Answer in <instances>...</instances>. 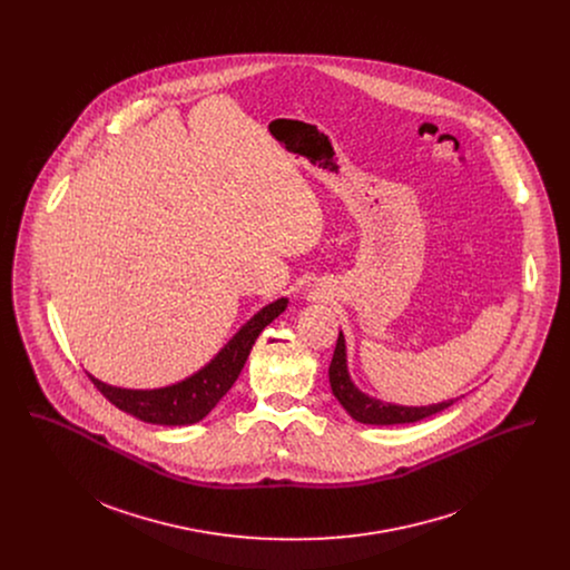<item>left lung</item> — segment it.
Returning <instances> with one entry per match:
<instances>
[{"label": "left lung", "instance_id": "left-lung-1", "mask_svg": "<svg viewBox=\"0 0 570 570\" xmlns=\"http://www.w3.org/2000/svg\"><path fill=\"white\" fill-rule=\"evenodd\" d=\"M328 384L335 395V400L342 404V407L360 423H371V425H395V423H414L421 419H428L445 407L452 406L456 400H448L441 404H430V406H400V404H386L380 402L366 393H362L355 382L348 375V360H346V340L344 333L340 331L337 344L333 351V360L328 366Z\"/></svg>", "mask_w": 570, "mask_h": 570}]
</instances>
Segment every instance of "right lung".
I'll return each instance as SVG.
<instances>
[{"instance_id": "obj_1", "label": "right lung", "mask_w": 570, "mask_h": 570, "mask_svg": "<svg viewBox=\"0 0 570 570\" xmlns=\"http://www.w3.org/2000/svg\"><path fill=\"white\" fill-rule=\"evenodd\" d=\"M289 301L278 298L258 309L197 373L163 389H120L89 375L94 386L127 414L154 425H193L202 421L237 382L258 333L287 309Z\"/></svg>"}]
</instances>
